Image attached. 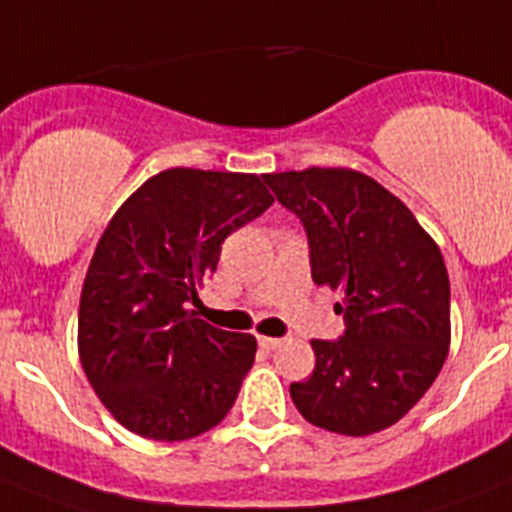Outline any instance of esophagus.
<instances>
[{"label": "esophagus", "mask_w": 512, "mask_h": 512, "mask_svg": "<svg viewBox=\"0 0 512 512\" xmlns=\"http://www.w3.org/2000/svg\"><path fill=\"white\" fill-rule=\"evenodd\" d=\"M281 337H265L262 335L260 337V348H265V350H275V348H281Z\"/></svg>", "instance_id": "34e87169"}]
</instances>
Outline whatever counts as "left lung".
<instances>
[{
	"instance_id": "left-lung-1",
	"label": "left lung",
	"mask_w": 512,
	"mask_h": 512,
	"mask_svg": "<svg viewBox=\"0 0 512 512\" xmlns=\"http://www.w3.org/2000/svg\"><path fill=\"white\" fill-rule=\"evenodd\" d=\"M301 219L311 278L342 293L345 335L311 340L309 379L291 384L296 410L340 435L379 433L430 389L451 345V283L441 250L384 185L348 167L262 175Z\"/></svg>"
}]
</instances>
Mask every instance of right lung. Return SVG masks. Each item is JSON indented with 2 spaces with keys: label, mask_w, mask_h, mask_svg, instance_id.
<instances>
[{
  "label": "right lung",
  "mask_w": 512,
  "mask_h": 512,
  "mask_svg": "<svg viewBox=\"0 0 512 512\" xmlns=\"http://www.w3.org/2000/svg\"><path fill=\"white\" fill-rule=\"evenodd\" d=\"M273 203L250 172L172 167L149 177L102 231L79 299V361L105 410L151 441L219 425L257 340L195 317L190 301L231 231Z\"/></svg>",
  "instance_id": "obj_1"
}]
</instances>
